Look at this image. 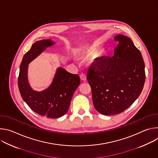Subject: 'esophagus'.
I'll list each match as a JSON object with an SVG mask.
<instances>
[{"instance_id": "esophagus-1", "label": "esophagus", "mask_w": 158, "mask_h": 158, "mask_svg": "<svg viewBox=\"0 0 158 158\" xmlns=\"http://www.w3.org/2000/svg\"><path fill=\"white\" fill-rule=\"evenodd\" d=\"M80 78H81V79L82 81H85L86 80V76H85V74H84V73H81V74H80Z\"/></svg>"}]
</instances>
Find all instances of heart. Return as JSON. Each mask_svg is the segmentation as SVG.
<instances>
[{
  "label": "heart",
  "instance_id": "obj_1",
  "mask_svg": "<svg viewBox=\"0 0 158 158\" xmlns=\"http://www.w3.org/2000/svg\"><path fill=\"white\" fill-rule=\"evenodd\" d=\"M96 54V50L94 49H90L89 50H87V51H85L82 56V58L83 59H86L88 58L91 56H93L94 54Z\"/></svg>",
  "mask_w": 158,
  "mask_h": 158
}]
</instances>
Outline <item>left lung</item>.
Listing matches in <instances>:
<instances>
[{"mask_svg":"<svg viewBox=\"0 0 158 158\" xmlns=\"http://www.w3.org/2000/svg\"><path fill=\"white\" fill-rule=\"evenodd\" d=\"M112 57L96 58L89 66L87 79L95 109L104 115L119 114L137 99L144 87V62L139 50L123 35Z\"/></svg>","mask_w":158,"mask_h":158,"instance_id":"obj_1","label":"left lung"}]
</instances>
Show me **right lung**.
Returning a JSON list of instances; mask_svg holds the SVG:
<instances>
[{
  "mask_svg": "<svg viewBox=\"0 0 158 158\" xmlns=\"http://www.w3.org/2000/svg\"><path fill=\"white\" fill-rule=\"evenodd\" d=\"M53 44L51 39L35 42L22 59L18 77V87L23 100L37 114L49 118H60L66 113L73 94L80 84L79 75L59 67L52 84L47 89L39 93L30 87L27 80L28 64Z\"/></svg>",
  "mask_w": 158,
  "mask_h": 158,
  "instance_id": "add662e5",
  "label": "right lung"
}]
</instances>
